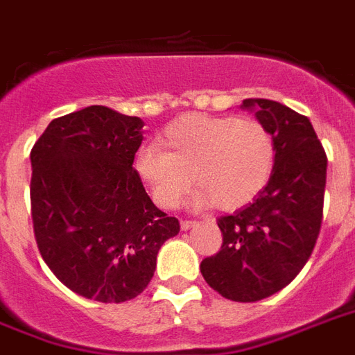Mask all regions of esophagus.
<instances>
[{
  "label": "esophagus",
  "mask_w": 355,
  "mask_h": 355,
  "mask_svg": "<svg viewBox=\"0 0 355 355\" xmlns=\"http://www.w3.org/2000/svg\"><path fill=\"white\" fill-rule=\"evenodd\" d=\"M196 224H198L196 220H181V230L187 232V230H191V227H194Z\"/></svg>",
  "instance_id": "esophagus-1"
}]
</instances>
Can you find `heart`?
I'll list each match as a JSON object with an SVG mask.
<instances>
[{
	"mask_svg": "<svg viewBox=\"0 0 355 355\" xmlns=\"http://www.w3.org/2000/svg\"><path fill=\"white\" fill-rule=\"evenodd\" d=\"M161 146H142L133 170L153 202L175 209L196 178L198 207L218 202L222 209L244 207L265 191L276 164V142L255 120L185 114L166 125Z\"/></svg>",
	"mask_w": 355,
	"mask_h": 355,
	"instance_id": "obj_1",
	"label": "heart"
}]
</instances>
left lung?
<instances>
[{"mask_svg":"<svg viewBox=\"0 0 355 355\" xmlns=\"http://www.w3.org/2000/svg\"><path fill=\"white\" fill-rule=\"evenodd\" d=\"M241 109L272 133L276 164L254 202L218 218L222 248L205 257L200 270L227 300L257 302L289 285L315 248L328 159L307 116L261 98L244 100Z\"/></svg>","mask_w":355,"mask_h":355,"instance_id":"1","label":"left lung"}]
</instances>
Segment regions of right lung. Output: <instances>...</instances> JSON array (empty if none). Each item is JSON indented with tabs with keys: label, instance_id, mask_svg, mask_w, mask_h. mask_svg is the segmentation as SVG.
Segmentation results:
<instances>
[{
	"label": "right lung",
	"instance_id": "obj_1",
	"mask_svg": "<svg viewBox=\"0 0 355 355\" xmlns=\"http://www.w3.org/2000/svg\"><path fill=\"white\" fill-rule=\"evenodd\" d=\"M144 122L103 105L49 122L31 150V216L46 265L103 304L146 289L180 222L159 211L133 170Z\"/></svg>",
	"mask_w": 355,
	"mask_h": 355
}]
</instances>
